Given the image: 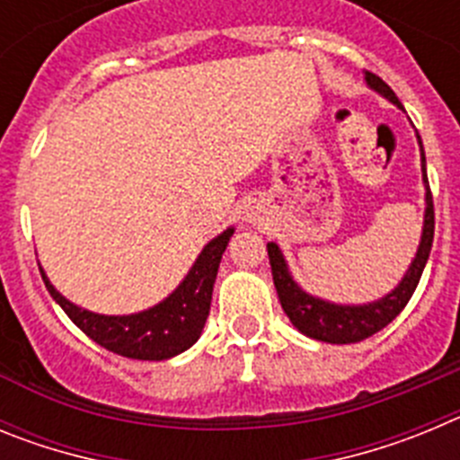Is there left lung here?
Returning <instances> with one entry per match:
<instances>
[{"label": "left lung", "instance_id": "8db88e82", "mask_svg": "<svg viewBox=\"0 0 460 460\" xmlns=\"http://www.w3.org/2000/svg\"><path fill=\"white\" fill-rule=\"evenodd\" d=\"M367 83L371 84L376 92H380L385 99L396 103L401 108L396 93L392 92L387 83L377 78L376 73L367 71ZM420 137V136H417ZM421 145V140H420ZM421 164H424V184H426V217H424V233H421V243L414 255L412 265H410L408 274L398 283L394 292H389L385 299L376 304H367V306H336L318 299V296L306 295L299 290L295 280L290 279L286 267V260L280 255L279 246L274 242L267 243V253H270L271 276H274V286L279 292V302L302 334L311 336L315 341H324V343H357L368 336L377 334L380 329L387 327L398 313L403 311L405 304L410 302L412 292L417 290V283L421 279V271L429 260L430 246H433V233H436V211H433V195H430L429 177H426V158L424 149H421Z\"/></svg>", "mask_w": 460, "mask_h": 460}]
</instances>
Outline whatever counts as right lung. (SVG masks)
<instances>
[{"mask_svg": "<svg viewBox=\"0 0 460 460\" xmlns=\"http://www.w3.org/2000/svg\"><path fill=\"white\" fill-rule=\"evenodd\" d=\"M233 233V227H227L226 233L211 239L202 249L200 258L195 260L193 270L189 271L184 283L165 302L136 315H96V313L84 311L64 299L50 286L43 270H40V276L52 299L101 348L128 357V359H170L200 339L202 327L209 315L211 290H214V280L221 265V255Z\"/></svg>", "mask_w": 460, "mask_h": 460, "instance_id": "right-lung-1", "label": "right lung"}]
</instances>
